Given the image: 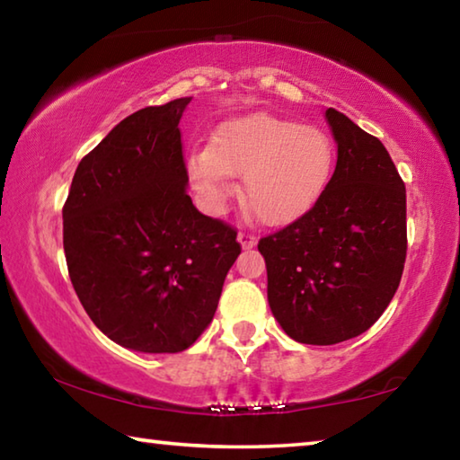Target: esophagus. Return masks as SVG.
<instances>
[{
	"mask_svg": "<svg viewBox=\"0 0 460 460\" xmlns=\"http://www.w3.org/2000/svg\"><path fill=\"white\" fill-rule=\"evenodd\" d=\"M237 239H239V243L243 249H252V247H255V243H258V237H255L253 233H245V231H241Z\"/></svg>",
	"mask_w": 460,
	"mask_h": 460,
	"instance_id": "esophagus-1",
	"label": "esophagus"
}]
</instances>
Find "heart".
Returning <instances> with one entry per match:
<instances>
[{
	"label": "heart",
	"mask_w": 460,
	"mask_h": 460,
	"mask_svg": "<svg viewBox=\"0 0 460 460\" xmlns=\"http://www.w3.org/2000/svg\"><path fill=\"white\" fill-rule=\"evenodd\" d=\"M334 162L337 150L324 129L252 113L217 128L207 150L190 155L189 172L211 208L231 194L229 176L243 174L245 205L266 225H288L323 197Z\"/></svg>",
	"instance_id": "b5f03b06"
}]
</instances>
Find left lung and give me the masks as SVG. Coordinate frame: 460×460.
<instances>
[{"mask_svg":"<svg viewBox=\"0 0 460 460\" xmlns=\"http://www.w3.org/2000/svg\"><path fill=\"white\" fill-rule=\"evenodd\" d=\"M337 166L316 205L261 237L268 302L288 337L337 345L384 314L406 263V184L384 144L326 109Z\"/></svg>","mask_w":460,"mask_h":460,"instance_id":"1","label":"left lung"}]
</instances>
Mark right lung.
I'll list each match as a JSON object with an SVG mask.
<instances>
[{
  "label": "right lung",
  "instance_id": "add662e5",
  "mask_svg": "<svg viewBox=\"0 0 460 460\" xmlns=\"http://www.w3.org/2000/svg\"><path fill=\"white\" fill-rule=\"evenodd\" d=\"M190 97L146 107L84 155L62 207L68 276L97 329L178 353L213 321L241 253L237 229L197 211L178 121Z\"/></svg>",
  "mask_w": 460,
  "mask_h": 460
}]
</instances>
